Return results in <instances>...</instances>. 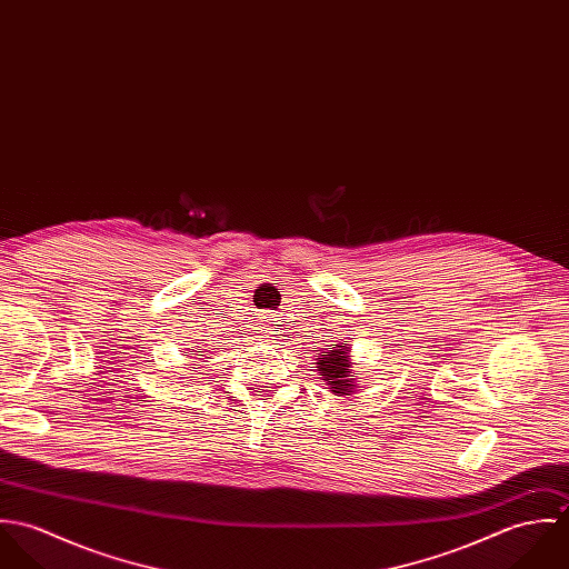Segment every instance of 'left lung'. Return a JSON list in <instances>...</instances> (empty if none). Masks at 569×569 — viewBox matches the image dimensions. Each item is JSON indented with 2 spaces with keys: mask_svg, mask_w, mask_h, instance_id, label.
<instances>
[{
  "mask_svg": "<svg viewBox=\"0 0 569 569\" xmlns=\"http://www.w3.org/2000/svg\"><path fill=\"white\" fill-rule=\"evenodd\" d=\"M332 346H335V350H328L320 357L318 368H320V375L325 377V381H328L330 392L343 397L352 390V381L348 379L350 377V359H348L346 348H341L337 343H332Z\"/></svg>",
  "mask_w": 569,
  "mask_h": 569,
  "instance_id": "8db88e82",
  "label": "left lung"
}]
</instances>
